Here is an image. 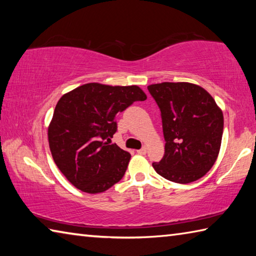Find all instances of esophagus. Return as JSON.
Wrapping results in <instances>:
<instances>
[{
	"mask_svg": "<svg viewBox=\"0 0 256 256\" xmlns=\"http://www.w3.org/2000/svg\"><path fill=\"white\" fill-rule=\"evenodd\" d=\"M138 154H146V146H142L140 150H138Z\"/></svg>",
	"mask_w": 256,
	"mask_h": 256,
	"instance_id": "34e87169",
	"label": "esophagus"
}]
</instances>
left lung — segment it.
<instances>
[{"label": "left lung", "instance_id": "left-lung-1", "mask_svg": "<svg viewBox=\"0 0 256 256\" xmlns=\"http://www.w3.org/2000/svg\"><path fill=\"white\" fill-rule=\"evenodd\" d=\"M162 116L164 154L152 162L170 182L192 183L204 176L218 157L224 115L211 94L188 82H162L148 86Z\"/></svg>", "mask_w": 256, "mask_h": 256}]
</instances>
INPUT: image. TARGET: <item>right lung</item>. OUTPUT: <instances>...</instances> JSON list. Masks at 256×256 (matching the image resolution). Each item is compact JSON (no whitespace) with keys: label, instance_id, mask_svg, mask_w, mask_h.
<instances>
[{"label":"right lung","instance_id":"1","mask_svg":"<svg viewBox=\"0 0 256 256\" xmlns=\"http://www.w3.org/2000/svg\"><path fill=\"white\" fill-rule=\"evenodd\" d=\"M146 94L138 86L86 84L60 97L48 128L53 159L76 188L100 193L123 178L131 154L110 144L118 131L116 115Z\"/></svg>","mask_w":256,"mask_h":256}]
</instances>
